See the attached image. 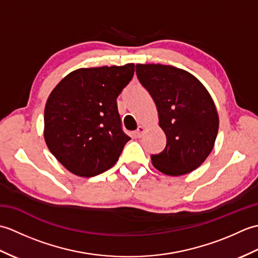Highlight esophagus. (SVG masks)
Returning a JSON list of instances; mask_svg holds the SVG:
<instances>
[{
    "label": "esophagus",
    "instance_id": "obj_1",
    "mask_svg": "<svg viewBox=\"0 0 258 258\" xmlns=\"http://www.w3.org/2000/svg\"><path fill=\"white\" fill-rule=\"evenodd\" d=\"M144 131H145L144 126H139L138 130H136V132H135V135L138 136V138H142V135H143Z\"/></svg>",
    "mask_w": 258,
    "mask_h": 258
}]
</instances>
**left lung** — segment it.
<instances>
[{
    "label": "left lung",
    "instance_id": "left-lung-1",
    "mask_svg": "<svg viewBox=\"0 0 258 258\" xmlns=\"http://www.w3.org/2000/svg\"><path fill=\"white\" fill-rule=\"evenodd\" d=\"M136 75L155 102L166 146L151 156L158 171L169 175L193 172L212 152L218 114L210 93L194 75L162 64H138Z\"/></svg>",
    "mask_w": 258,
    "mask_h": 258
}]
</instances>
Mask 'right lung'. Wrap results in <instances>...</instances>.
Masks as SVG:
<instances>
[{"label": "right lung", "mask_w": 258, "mask_h": 258, "mask_svg": "<svg viewBox=\"0 0 258 258\" xmlns=\"http://www.w3.org/2000/svg\"><path fill=\"white\" fill-rule=\"evenodd\" d=\"M134 75V64L79 69L59 82L44 109V139L62 165L92 177L114 166L125 144L116 98Z\"/></svg>", "instance_id": "1"}]
</instances>
